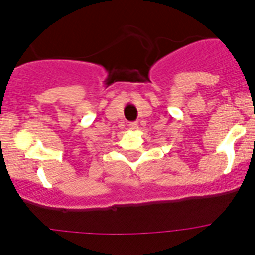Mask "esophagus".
Segmentation results:
<instances>
[{"mask_svg":"<svg viewBox=\"0 0 255 255\" xmlns=\"http://www.w3.org/2000/svg\"><path fill=\"white\" fill-rule=\"evenodd\" d=\"M129 129H131V130L138 129V123H130L129 124Z\"/></svg>","mask_w":255,"mask_h":255,"instance_id":"obj_1","label":"esophagus"}]
</instances>
